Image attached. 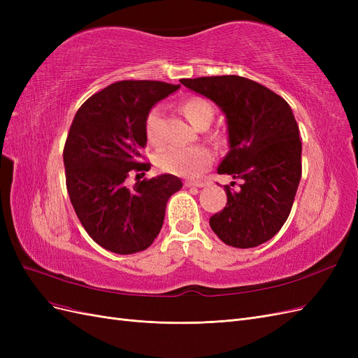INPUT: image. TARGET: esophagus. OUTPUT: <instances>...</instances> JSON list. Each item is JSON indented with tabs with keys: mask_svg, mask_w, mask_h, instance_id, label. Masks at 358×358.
Wrapping results in <instances>:
<instances>
[{
	"mask_svg": "<svg viewBox=\"0 0 358 358\" xmlns=\"http://www.w3.org/2000/svg\"><path fill=\"white\" fill-rule=\"evenodd\" d=\"M206 185L204 182L201 180H185V187L191 188V187H197V188H203Z\"/></svg>",
	"mask_w": 358,
	"mask_h": 358,
	"instance_id": "obj_1",
	"label": "esophagus"
}]
</instances>
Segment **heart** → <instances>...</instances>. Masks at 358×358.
Instances as JSON below:
<instances>
[{"label":"heart","mask_w":358,"mask_h":358,"mask_svg":"<svg viewBox=\"0 0 358 358\" xmlns=\"http://www.w3.org/2000/svg\"><path fill=\"white\" fill-rule=\"evenodd\" d=\"M182 110L189 122L197 127L203 122H212L215 116L213 106L203 99H189L182 104ZM145 131L148 142L159 146L164 142L162 131V107L155 106L146 116ZM213 155L204 146H167L157 157V164L161 170L183 178H197L210 166Z\"/></svg>","instance_id":"heart-1"}]
</instances>
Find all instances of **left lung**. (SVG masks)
Masks as SVG:
<instances>
[{
  "mask_svg": "<svg viewBox=\"0 0 358 358\" xmlns=\"http://www.w3.org/2000/svg\"><path fill=\"white\" fill-rule=\"evenodd\" d=\"M180 83L225 115L229 154L218 173L242 179L237 191L224 187L227 206L209 220L210 229L233 248L270 241L285 224L301 178V142L291 107L266 86L241 76Z\"/></svg>",
  "mask_w": 358,
  "mask_h": 358,
  "instance_id": "1",
  "label": "left lung"
}]
</instances>
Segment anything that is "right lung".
I'll use <instances>...</instances> for the list:
<instances>
[{"label":"right lung","mask_w":358,"mask_h":358,"mask_svg":"<svg viewBox=\"0 0 358 358\" xmlns=\"http://www.w3.org/2000/svg\"><path fill=\"white\" fill-rule=\"evenodd\" d=\"M179 88L158 80L116 82L90 96L73 119L64 148L67 191L83 229L107 251L128 255L152 245L169 199L182 188L173 175L125 185L128 171L150 169L140 162L148 113Z\"/></svg>","instance_id":"obj_1"}]
</instances>
